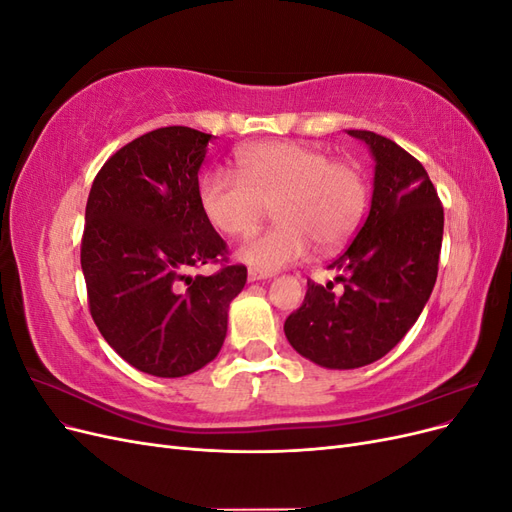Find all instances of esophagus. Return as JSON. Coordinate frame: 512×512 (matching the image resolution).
Returning <instances> with one entry per match:
<instances>
[{
    "label": "esophagus",
    "instance_id": "1",
    "mask_svg": "<svg viewBox=\"0 0 512 512\" xmlns=\"http://www.w3.org/2000/svg\"><path fill=\"white\" fill-rule=\"evenodd\" d=\"M273 273H267V271H260V269H250L247 271V280L250 282H258V280H267V277H271Z\"/></svg>",
    "mask_w": 512,
    "mask_h": 512
}]
</instances>
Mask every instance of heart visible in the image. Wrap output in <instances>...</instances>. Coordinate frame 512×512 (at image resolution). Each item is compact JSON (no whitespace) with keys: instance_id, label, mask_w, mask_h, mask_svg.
<instances>
[{"instance_id":"1","label":"heart","mask_w":512,"mask_h":512,"mask_svg":"<svg viewBox=\"0 0 512 512\" xmlns=\"http://www.w3.org/2000/svg\"><path fill=\"white\" fill-rule=\"evenodd\" d=\"M241 177L211 170L198 185L209 224L226 237H250L269 209L275 228L241 245L239 260L260 271H277L301 260L316 243L331 252L359 228L367 209V177L350 160L294 141L250 145L237 156Z\"/></svg>"}]
</instances>
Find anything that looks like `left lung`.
Returning <instances> with one entry per match:
<instances>
[{"label":"left lung","instance_id":"1","mask_svg":"<svg viewBox=\"0 0 512 512\" xmlns=\"http://www.w3.org/2000/svg\"><path fill=\"white\" fill-rule=\"evenodd\" d=\"M374 156L365 224L331 262L333 284L307 282L303 305L284 322L290 346L329 369H356L393 350L421 316L438 277L444 209L427 170L391 138L348 130Z\"/></svg>","mask_w":512,"mask_h":512}]
</instances>
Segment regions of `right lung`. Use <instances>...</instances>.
Wrapping results in <instances>:
<instances>
[{
	"instance_id": "obj_1",
	"label": "right lung",
	"mask_w": 512,
	"mask_h": 512,
	"mask_svg": "<svg viewBox=\"0 0 512 512\" xmlns=\"http://www.w3.org/2000/svg\"><path fill=\"white\" fill-rule=\"evenodd\" d=\"M211 134L185 126L147 132L104 162L91 185L81 241L89 312L123 361L181 378L218 356L230 301L247 269L224 265L226 243L198 200Z\"/></svg>"
}]
</instances>
